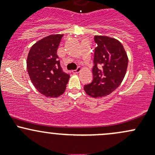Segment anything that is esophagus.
Listing matches in <instances>:
<instances>
[{"instance_id": "obj_1", "label": "esophagus", "mask_w": 155, "mask_h": 155, "mask_svg": "<svg viewBox=\"0 0 155 155\" xmlns=\"http://www.w3.org/2000/svg\"><path fill=\"white\" fill-rule=\"evenodd\" d=\"M81 68L79 67V68H76V70H73L72 71V73H73V74H78V73L81 71Z\"/></svg>"}]
</instances>
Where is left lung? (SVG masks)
<instances>
[{"instance_id":"1","label":"left lung","mask_w":155,"mask_h":155,"mask_svg":"<svg viewBox=\"0 0 155 155\" xmlns=\"http://www.w3.org/2000/svg\"><path fill=\"white\" fill-rule=\"evenodd\" d=\"M94 40L97 47L94 52L93 79L84 89L93 97H104L120 85L125 76L128 58L122 44L117 39L95 35Z\"/></svg>"}]
</instances>
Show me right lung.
Segmentation results:
<instances>
[{"label":"right lung","mask_w":155,"mask_h":155,"mask_svg":"<svg viewBox=\"0 0 155 155\" xmlns=\"http://www.w3.org/2000/svg\"><path fill=\"white\" fill-rule=\"evenodd\" d=\"M63 34L50 35L32 46L27 69L36 90L47 97H58L65 92L70 76L60 66L57 51Z\"/></svg>","instance_id":"obj_1"}]
</instances>
